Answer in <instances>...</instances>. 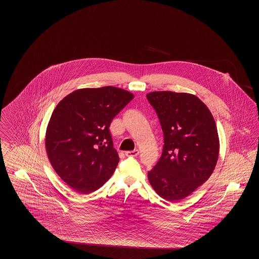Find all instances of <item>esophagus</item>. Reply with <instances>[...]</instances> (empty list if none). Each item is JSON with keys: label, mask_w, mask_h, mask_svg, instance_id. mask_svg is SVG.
I'll list each match as a JSON object with an SVG mask.
<instances>
[{"label": "esophagus", "mask_w": 259, "mask_h": 259, "mask_svg": "<svg viewBox=\"0 0 259 259\" xmlns=\"http://www.w3.org/2000/svg\"><path fill=\"white\" fill-rule=\"evenodd\" d=\"M139 154V150L134 149V150H130V151H126L125 155L128 157H136Z\"/></svg>", "instance_id": "esophagus-1"}]
</instances>
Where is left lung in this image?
<instances>
[{"instance_id":"1","label":"left lung","mask_w":259,"mask_h":259,"mask_svg":"<svg viewBox=\"0 0 259 259\" xmlns=\"http://www.w3.org/2000/svg\"><path fill=\"white\" fill-rule=\"evenodd\" d=\"M147 98L164 135L161 157L148 172V181L160 197L178 202L213 172L220 152L217 125L207 106L192 94L155 91Z\"/></svg>"}]
</instances>
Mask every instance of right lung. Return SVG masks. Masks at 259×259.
<instances>
[{
  "instance_id": "right-lung-1",
  "label": "right lung",
  "mask_w": 259,
  "mask_h": 259,
  "mask_svg": "<svg viewBox=\"0 0 259 259\" xmlns=\"http://www.w3.org/2000/svg\"><path fill=\"white\" fill-rule=\"evenodd\" d=\"M133 98L117 87L83 88L66 96L52 112L46 135L48 156L77 193L97 190L112 176L119 157L110 125Z\"/></svg>"
}]
</instances>
